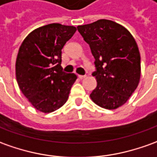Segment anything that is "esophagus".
Instances as JSON below:
<instances>
[{
	"mask_svg": "<svg viewBox=\"0 0 157 157\" xmlns=\"http://www.w3.org/2000/svg\"><path fill=\"white\" fill-rule=\"evenodd\" d=\"M78 77H79V79H81V80H82V79H84L85 78V77H86V75H78Z\"/></svg>",
	"mask_w": 157,
	"mask_h": 157,
	"instance_id": "1",
	"label": "esophagus"
}]
</instances>
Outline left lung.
<instances>
[{"mask_svg":"<svg viewBox=\"0 0 157 157\" xmlns=\"http://www.w3.org/2000/svg\"><path fill=\"white\" fill-rule=\"evenodd\" d=\"M77 29L95 59L92 75L97 86L90 97L102 108L117 109L128 101L140 82L138 45L128 29L111 20L99 19Z\"/></svg>","mask_w":157,"mask_h":157,"instance_id":"left-lung-1","label":"left lung"}]
</instances>
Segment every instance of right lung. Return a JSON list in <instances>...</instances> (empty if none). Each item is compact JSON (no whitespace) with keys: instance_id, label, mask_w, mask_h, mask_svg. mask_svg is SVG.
<instances>
[{"instance_id":"1","label":"right lung","mask_w":157,"mask_h":157,"mask_svg":"<svg viewBox=\"0 0 157 157\" xmlns=\"http://www.w3.org/2000/svg\"><path fill=\"white\" fill-rule=\"evenodd\" d=\"M76 31L74 26L50 24L33 30L19 48L16 78L19 88L38 110L50 113L67 101L75 74L61 67L62 49Z\"/></svg>"}]
</instances>
